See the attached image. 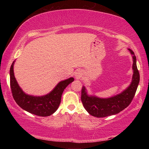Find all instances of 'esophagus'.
I'll return each instance as SVG.
<instances>
[{"mask_svg": "<svg viewBox=\"0 0 149 149\" xmlns=\"http://www.w3.org/2000/svg\"><path fill=\"white\" fill-rule=\"evenodd\" d=\"M75 77H76L77 79H79V78L81 77V74H79V73H77V74H76V75H75Z\"/></svg>", "mask_w": 149, "mask_h": 149, "instance_id": "1", "label": "esophagus"}]
</instances>
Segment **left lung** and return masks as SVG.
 <instances>
[{
  "label": "left lung",
  "instance_id": "obj_1",
  "mask_svg": "<svg viewBox=\"0 0 149 149\" xmlns=\"http://www.w3.org/2000/svg\"><path fill=\"white\" fill-rule=\"evenodd\" d=\"M133 56V74L132 81L130 86L123 92L114 97L102 99L96 96L87 94L85 87H82L81 99L83 105L88 113L97 118L107 117L108 116L118 114L127 108L132 102L137 91L140 80L139 73L136 64V56L132 50L128 49Z\"/></svg>",
  "mask_w": 149,
  "mask_h": 149
}]
</instances>
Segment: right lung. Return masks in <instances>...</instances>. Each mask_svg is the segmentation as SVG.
Here are the masks:
<instances>
[{
    "label": "right lung",
    "instance_id": "1",
    "mask_svg": "<svg viewBox=\"0 0 149 149\" xmlns=\"http://www.w3.org/2000/svg\"><path fill=\"white\" fill-rule=\"evenodd\" d=\"M13 62L10 70V87L15 101L22 109L39 116H49L56 112L61 102L63 92L68 85L74 81V77L62 81L49 94L41 97L29 95L19 86L14 76Z\"/></svg>",
    "mask_w": 149,
    "mask_h": 149
}]
</instances>
